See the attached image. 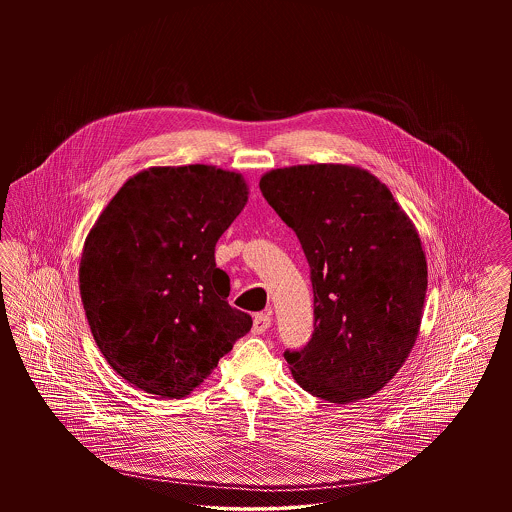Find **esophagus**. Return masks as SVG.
Masks as SVG:
<instances>
[{
	"label": "esophagus",
	"mask_w": 512,
	"mask_h": 512,
	"mask_svg": "<svg viewBox=\"0 0 512 512\" xmlns=\"http://www.w3.org/2000/svg\"><path fill=\"white\" fill-rule=\"evenodd\" d=\"M272 324V318L268 313H259L253 318V334H265Z\"/></svg>",
	"instance_id": "1"
}]
</instances>
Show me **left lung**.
I'll return each instance as SVG.
<instances>
[{"mask_svg":"<svg viewBox=\"0 0 512 512\" xmlns=\"http://www.w3.org/2000/svg\"><path fill=\"white\" fill-rule=\"evenodd\" d=\"M259 188L311 267L315 332L284 353L293 380L336 405L378 393L405 365L424 313L428 265L413 220L355 165L274 169Z\"/></svg>","mask_w":512,"mask_h":512,"instance_id":"1","label":"left lung"}]
</instances>
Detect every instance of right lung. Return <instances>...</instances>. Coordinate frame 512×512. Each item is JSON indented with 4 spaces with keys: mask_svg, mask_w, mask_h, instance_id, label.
Returning <instances> with one entry per match:
<instances>
[{
    "mask_svg": "<svg viewBox=\"0 0 512 512\" xmlns=\"http://www.w3.org/2000/svg\"><path fill=\"white\" fill-rule=\"evenodd\" d=\"M247 195L240 172L149 167L101 211L80 257V297L99 351L128 384L182 399L251 330L215 263Z\"/></svg>",
    "mask_w": 512,
    "mask_h": 512,
    "instance_id": "right-lung-1",
    "label": "right lung"
}]
</instances>
